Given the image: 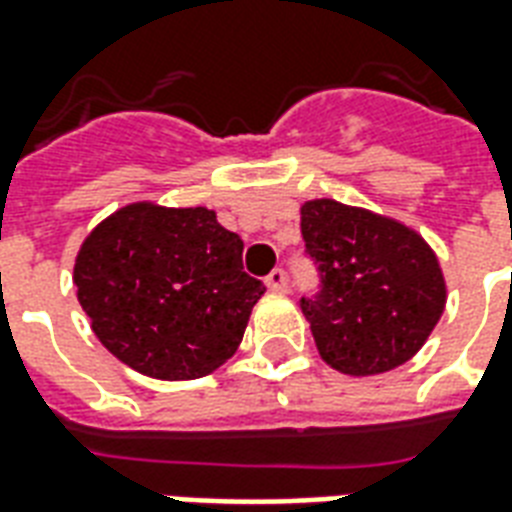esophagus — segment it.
Here are the masks:
<instances>
[{
  "instance_id": "esophagus-1",
  "label": "esophagus",
  "mask_w": 512,
  "mask_h": 512,
  "mask_svg": "<svg viewBox=\"0 0 512 512\" xmlns=\"http://www.w3.org/2000/svg\"><path fill=\"white\" fill-rule=\"evenodd\" d=\"M265 287L271 292H287V273L282 268H273L268 276H265Z\"/></svg>"
}]
</instances>
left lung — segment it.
<instances>
[{"label": "left lung", "instance_id": "1", "mask_svg": "<svg viewBox=\"0 0 512 512\" xmlns=\"http://www.w3.org/2000/svg\"><path fill=\"white\" fill-rule=\"evenodd\" d=\"M319 290L300 298L322 360L346 376H376L424 346L446 308L435 252L403 222L317 198L300 206Z\"/></svg>", "mask_w": 512, "mask_h": 512}]
</instances>
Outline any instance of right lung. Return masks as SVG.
<instances>
[{
	"mask_svg": "<svg viewBox=\"0 0 512 512\" xmlns=\"http://www.w3.org/2000/svg\"><path fill=\"white\" fill-rule=\"evenodd\" d=\"M241 252L212 209L128 204L77 252V300L96 338L136 373L209 376L236 354L265 292Z\"/></svg>",
	"mask_w": 512,
	"mask_h": 512,
	"instance_id": "1",
	"label": "right lung"
}]
</instances>
